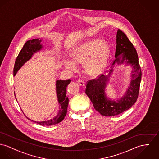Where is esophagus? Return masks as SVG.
<instances>
[{
	"instance_id": "1",
	"label": "esophagus",
	"mask_w": 159,
	"mask_h": 159,
	"mask_svg": "<svg viewBox=\"0 0 159 159\" xmlns=\"http://www.w3.org/2000/svg\"><path fill=\"white\" fill-rule=\"evenodd\" d=\"M77 82H78V83H79V84L80 85L82 86H85V82H84L82 80L79 79V80H77Z\"/></svg>"
}]
</instances>
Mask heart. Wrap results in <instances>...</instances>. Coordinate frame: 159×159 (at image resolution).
<instances>
[{
  "instance_id": "b5f03b06",
  "label": "heart",
  "mask_w": 159,
  "mask_h": 159,
  "mask_svg": "<svg viewBox=\"0 0 159 159\" xmlns=\"http://www.w3.org/2000/svg\"><path fill=\"white\" fill-rule=\"evenodd\" d=\"M110 48L102 40L94 39L77 47L71 57L73 60L65 61V68L70 71H75L76 64H84L86 73L96 76L101 73L108 60Z\"/></svg>"
}]
</instances>
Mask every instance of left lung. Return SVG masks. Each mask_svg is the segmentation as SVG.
Instances as JSON below:
<instances>
[{"label": "left lung", "instance_id": "left-lung-1", "mask_svg": "<svg viewBox=\"0 0 159 159\" xmlns=\"http://www.w3.org/2000/svg\"><path fill=\"white\" fill-rule=\"evenodd\" d=\"M116 43V59L112 61V65L116 62L120 63L125 61L131 64L133 68L131 84L125 95L117 100V102L108 100L105 96V88L108 81V77L112 72V68L110 70L108 75L100 74L97 79L88 80L86 85V94L90 98L94 109L104 116L120 114L134 104L139 96L142 78V71L136 49L126 34L119 29L117 33Z\"/></svg>", "mask_w": 159, "mask_h": 159}]
</instances>
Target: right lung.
I'll return each mask as SVG.
<instances>
[{"label": "right lung", "mask_w": 159, "mask_h": 159, "mask_svg": "<svg viewBox=\"0 0 159 159\" xmlns=\"http://www.w3.org/2000/svg\"><path fill=\"white\" fill-rule=\"evenodd\" d=\"M40 42L41 40H39V39H33L31 40H28L25 43L22 49L20 51L15 61L14 66V75H16L17 71L20 68V67L26 61H28L30 59H31L32 55L34 52H36L37 51L42 49V46L40 44ZM70 79H68L66 80H58L56 81V91L58 98V102L60 105V110L59 111V113L55 117L49 120L44 122H36L30 120L27 117L26 118L42 126H50L57 124L61 122L65 118L67 112V108L68 105L69 100L68 97H66V87L70 83Z\"/></svg>", "instance_id": "1"}]
</instances>
